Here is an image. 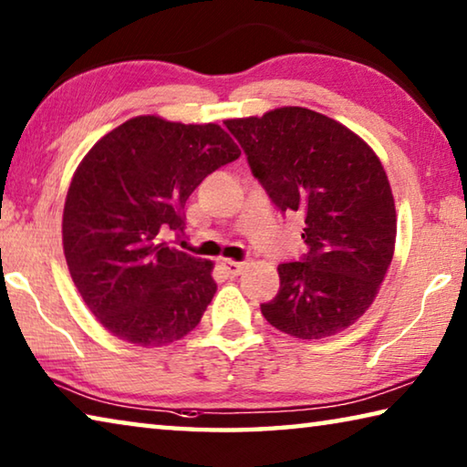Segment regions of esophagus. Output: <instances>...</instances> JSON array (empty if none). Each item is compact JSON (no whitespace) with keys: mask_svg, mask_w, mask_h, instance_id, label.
<instances>
[{"mask_svg":"<svg viewBox=\"0 0 467 467\" xmlns=\"http://www.w3.org/2000/svg\"><path fill=\"white\" fill-rule=\"evenodd\" d=\"M223 267L226 270L228 275H241L243 272L249 270V264L247 262H233V259H224L223 262Z\"/></svg>","mask_w":467,"mask_h":467,"instance_id":"1","label":"esophagus"}]
</instances>
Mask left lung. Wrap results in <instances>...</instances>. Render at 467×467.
<instances>
[{"mask_svg": "<svg viewBox=\"0 0 467 467\" xmlns=\"http://www.w3.org/2000/svg\"><path fill=\"white\" fill-rule=\"evenodd\" d=\"M275 208L305 218L309 251L278 265L262 313L300 339L334 336L362 317L395 247V203L383 164L346 125L303 107L226 119Z\"/></svg>", "mask_w": 467, "mask_h": 467, "instance_id": "8db88e82", "label": "left lung"}]
</instances>
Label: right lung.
Here are the masks:
<instances>
[{"mask_svg":"<svg viewBox=\"0 0 467 467\" xmlns=\"http://www.w3.org/2000/svg\"><path fill=\"white\" fill-rule=\"evenodd\" d=\"M241 156L216 123L141 115L102 136L76 169L63 208V253L78 292L110 334L164 346L200 323L216 292L212 262L169 247L185 202Z\"/></svg>","mask_w":467,"mask_h":467,"instance_id":"add662e5","label":"right lung"}]
</instances>
